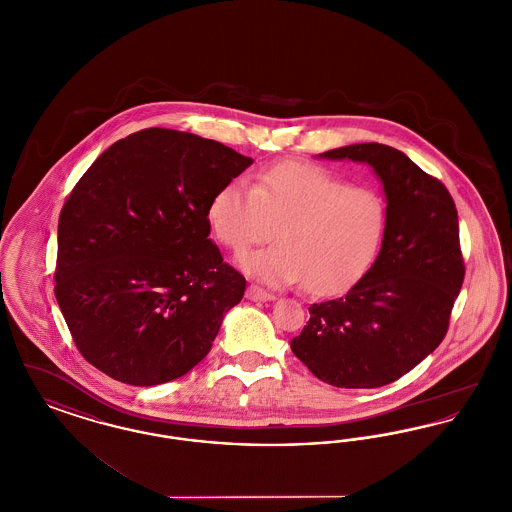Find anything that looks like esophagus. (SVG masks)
<instances>
[{
	"label": "esophagus",
	"instance_id": "obj_1",
	"mask_svg": "<svg viewBox=\"0 0 512 512\" xmlns=\"http://www.w3.org/2000/svg\"><path fill=\"white\" fill-rule=\"evenodd\" d=\"M245 297L251 299V301H272V299H274L272 293L265 292L263 288H259V286H255V284H251V286L247 288Z\"/></svg>",
	"mask_w": 512,
	"mask_h": 512
}]
</instances>
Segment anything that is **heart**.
<instances>
[{"label":"heart","mask_w":512,"mask_h":512,"mask_svg":"<svg viewBox=\"0 0 512 512\" xmlns=\"http://www.w3.org/2000/svg\"><path fill=\"white\" fill-rule=\"evenodd\" d=\"M207 215L220 244L234 253L267 240L274 226L278 242L245 253L240 267L272 288L305 282L315 295L341 292L363 276L388 219L380 192L297 161L255 174L251 186L226 182Z\"/></svg>","instance_id":"1"}]
</instances>
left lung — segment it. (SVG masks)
<instances>
[{
    "label": "left lung",
    "instance_id": "8db88e82",
    "mask_svg": "<svg viewBox=\"0 0 512 512\" xmlns=\"http://www.w3.org/2000/svg\"><path fill=\"white\" fill-rule=\"evenodd\" d=\"M320 157L372 167L388 219L372 267L349 292L309 307L293 355L330 386L380 388L413 370L447 334L464 280L455 201L403 151L384 144L338 147Z\"/></svg>",
    "mask_w": 512,
    "mask_h": 512
}]
</instances>
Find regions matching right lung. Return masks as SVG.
I'll return each instance as SVG.
<instances>
[{
    "instance_id": "obj_1",
    "label": "right lung",
    "mask_w": 512,
    "mask_h": 512,
    "mask_svg": "<svg viewBox=\"0 0 512 512\" xmlns=\"http://www.w3.org/2000/svg\"><path fill=\"white\" fill-rule=\"evenodd\" d=\"M251 163L215 140L146 128L84 172L59 217L55 297L90 365L157 386L205 359L245 292L207 213Z\"/></svg>"
}]
</instances>
